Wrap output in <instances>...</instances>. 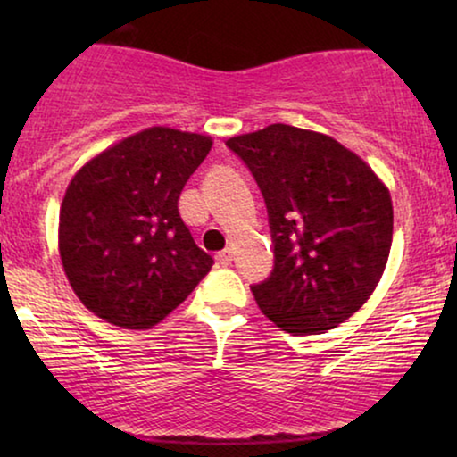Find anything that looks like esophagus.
Here are the masks:
<instances>
[{"mask_svg": "<svg viewBox=\"0 0 457 457\" xmlns=\"http://www.w3.org/2000/svg\"><path fill=\"white\" fill-rule=\"evenodd\" d=\"M216 260H218V264L228 266L230 260H233V255H230V249H222V252H218L216 253Z\"/></svg>", "mask_w": 457, "mask_h": 457, "instance_id": "obj_1", "label": "esophagus"}]
</instances>
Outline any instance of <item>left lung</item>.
Masks as SVG:
<instances>
[{
    "label": "left lung",
    "mask_w": 457,
    "mask_h": 457,
    "mask_svg": "<svg viewBox=\"0 0 457 457\" xmlns=\"http://www.w3.org/2000/svg\"><path fill=\"white\" fill-rule=\"evenodd\" d=\"M264 195L274 268L253 285L268 320L291 335L345 322L383 277L393 239V204L377 172L333 137L270 124L230 137Z\"/></svg>",
    "instance_id": "8db88e82"
}]
</instances>
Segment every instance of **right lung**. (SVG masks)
Returning <instances> with one entry per match:
<instances>
[{
  "instance_id": "obj_1",
  "label": "right lung",
  "mask_w": 457,
  "mask_h": 457,
  "mask_svg": "<svg viewBox=\"0 0 457 457\" xmlns=\"http://www.w3.org/2000/svg\"><path fill=\"white\" fill-rule=\"evenodd\" d=\"M212 143L149 127L74 174L60 205L58 249L87 310L114 327L152 328L210 272L214 260L193 241L179 197Z\"/></svg>"
}]
</instances>
